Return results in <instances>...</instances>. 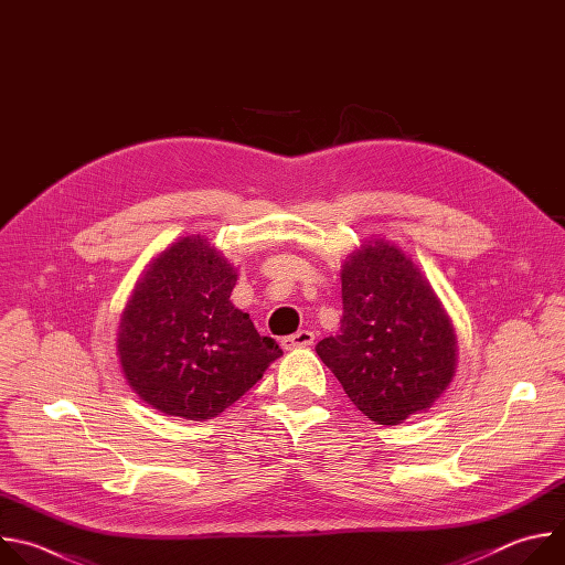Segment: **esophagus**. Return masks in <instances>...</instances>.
Segmentation results:
<instances>
[{
	"mask_svg": "<svg viewBox=\"0 0 565 565\" xmlns=\"http://www.w3.org/2000/svg\"><path fill=\"white\" fill-rule=\"evenodd\" d=\"M315 342V333L312 331H297L295 335H288L281 340V347L286 351H292V349H306V347H312Z\"/></svg>",
	"mask_w": 565,
	"mask_h": 565,
	"instance_id": "1",
	"label": "esophagus"
}]
</instances>
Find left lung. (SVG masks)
Here are the masks:
<instances>
[{
	"mask_svg": "<svg viewBox=\"0 0 565 565\" xmlns=\"http://www.w3.org/2000/svg\"><path fill=\"white\" fill-rule=\"evenodd\" d=\"M340 335L315 351L375 425L427 412L456 373V333L420 268L384 238L342 266Z\"/></svg>",
	"mask_w": 565,
	"mask_h": 565,
	"instance_id": "8db88e82",
	"label": "left lung"
}]
</instances>
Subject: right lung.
I'll list each match as a JSON object with an SVG mask.
<instances>
[{
    "mask_svg": "<svg viewBox=\"0 0 565 565\" xmlns=\"http://www.w3.org/2000/svg\"><path fill=\"white\" fill-rule=\"evenodd\" d=\"M236 270L192 234L160 253L136 284L118 327L129 386L166 416L212 420L281 355L230 301Z\"/></svg>",
    "mask_w": 565,
    "mask_h": 565,
    "instance_id": "right-lung-1",
    "label": "right lung"
}]
</instances>
